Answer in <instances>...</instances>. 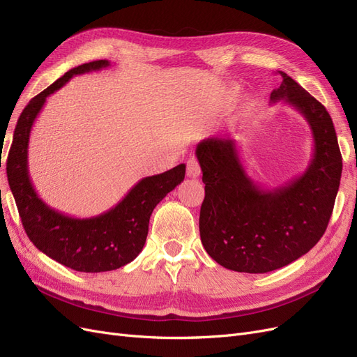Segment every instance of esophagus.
<instances>
[{
  "instance_id": "34e87169",
  "label": "esophagus",
  "mask_w": 357,
  "mask_h": 357,
  "mask_svg": "<svg viewBox=\"0 0 357 357\" xmlns=\"http://www.w3.org/2000/svg\"><path fill=\"white\" fill-rule=\"evenodd\" d=\"M186 167H188V176L192 178H197L201 174V165L195 156H192L188 162H186Z\"/></svg>"
}]
</instances>
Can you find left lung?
<instances>
[{
  "label": "left lung",
  "instance_id": "8db88e82",
  "mask_svg": "<svg viewBox=\"0 0 357 357\" xmlns=\"http://www.w3.org/2000/svg\"><path fill=\"white\" fill-rule=\"evenodd\" d=\"M271 102L296 109L310 125L312 156L304 174L275 189L247 176L234 139L205 138L197 146L205 198L202 245L219 265L264 274L296 261L325 234L337 198L342 158L332 119L314 96L283 71Z\"/></svg>",
  "mask_w": 357,
  "mask_h": 357
}]
</instances>
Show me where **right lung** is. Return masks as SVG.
Masks as SVG:
<instances>
[{
  "instance_id": "1",
  "label": "right lung",
  "mask_w": 357,
  "mask_h": 357,
  "mask_svg": "<svg viewBox=\"0 0 357 357\" xmlns=\"http://www.w3.org/2000/svg\"><path fill=\"white\" fill-rule=\"evenodd\" d=\"M110 67L101 59L83 63L62 75L32 98L20 114L7 158L8 185L15 197L28 238L40 252L80 273H104L121 268L143 250L149 220L156 205L185 180L186 165L144 177L114 207L93 218H71L43 201L29 178L28 146L32 125L47 96L59 91L74 75Z\"/></svg>"
}]
</instances>
